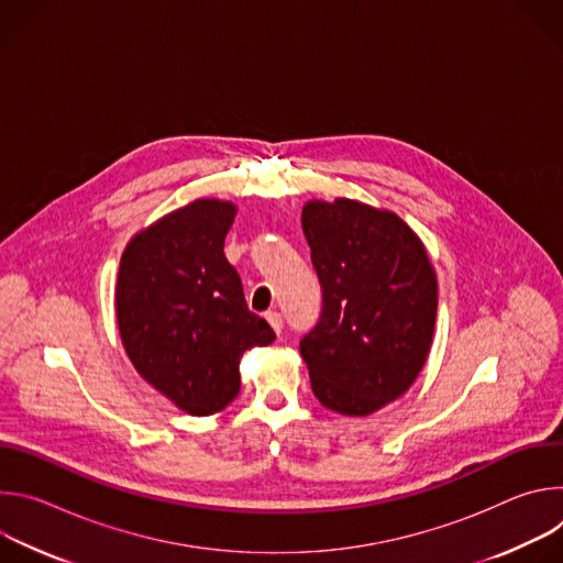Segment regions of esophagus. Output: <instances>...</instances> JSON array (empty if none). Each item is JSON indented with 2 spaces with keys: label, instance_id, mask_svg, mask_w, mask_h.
I'll return each instance as SVG.
<instances>
[{
  "label": "esophagus",
  "instance_id": "34e87169",
  "mask_svg": "<svg viewBox=\"0 0 563 563\" xmlns=\"http://www.w3.org/2000/svg\"><path fill=\"white\" fill-rule=\"evenodd\" d=\"M267 320L276 334H283V316L278 311H267Z\"/></svg>",
  "mask_w": 563,
  "mask_h": 563
}]
</instances>
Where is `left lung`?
Returning <instances> with one entry per match:
<instances>
[{
  "mask_svg": "<svg viewBox=\"0 0 563 563\" xmlns=\"http://www.w3.org/2000/svg\"><path fill=\"white\" fill-rule=\"evenodd\" d=\"M302 231L323 311L302 336L311 391L328 410L367 417L417 380L437 320V274L396 213L358 200H309Z\"/></svg>",
  "mask_w": 563,
  "mask_h": 563,
  "instance_id": "1",
  "label": "left lung"
}]
</instances>
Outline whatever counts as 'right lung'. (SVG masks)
<instances>
[{"instance_id":"1","label":"right lung","mask_w":563,"mask_h":563,"mask_svg":"<svg viewBox=\"0 0 563 563\" xmlns=\"http://www.w3.org/2000/svg\"><path fill=\"white\" fill-rule=\"evenodd\" d=\"M235 205L194 200L137 231L122 254L115 313L137 374L176 408L209 417L240 389V358L276 334L250 311L224 258Z\"/></svg>"}]
</instances>
